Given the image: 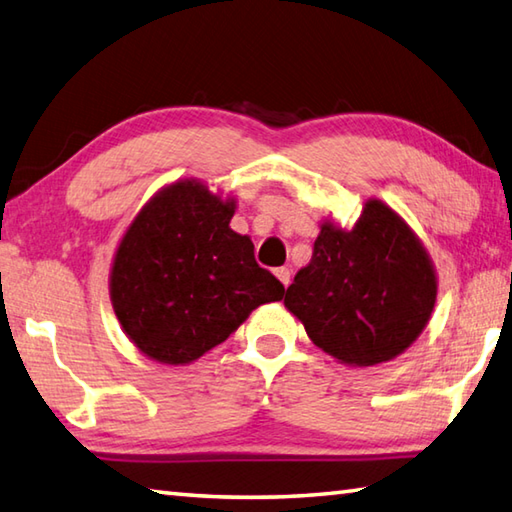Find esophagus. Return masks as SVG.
<instances>
[{
	"instance_id": "1",
	"label": "esophagus",
	"mask_w": 512,
	"mask_h": 512,
	"mask_svg": "<svg viewBox=\"0 0 512 512\" xmlns=\"http://www.w3.org/2000/svg\"><path fill=\"white\" fill-rule=\"evenodd\" d=\"M275 275H277L279 282H282L288 288V284H290V270L286 266H282V268L275 270Z\"/></svg>"
}]
</instances>
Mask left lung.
<instances>
[{"mask_svg":"<svg viewBox=\"0 0 512 512\" xmlns=\"http://www.w3.org/2000/svg\"><path fill=\"white\" fill-rule=\"evenodd\" d=\"M437 299L433 259L402 217L368 199L357 224H322L284 306L348 366L390 362L422 335Z\"/></svg>","mask_w":512,"mask_h":512,"instance_id":"left-lung-1","label":"left lung"}]
</instances>
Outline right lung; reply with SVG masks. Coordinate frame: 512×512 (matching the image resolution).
I'll return each instance as SVG.
<instances>
[{
  "label": "right lung",
  "instance_id": "right-lung-1",
  "mask_svg": "<svg viewBox=\"0 0 512 512\" xmlns=\"http://www.w3.org/2000/svg\"><path fill=\"white\" fill-rule=\"evenodd\" d=\"M237 202L179 179L139 210L115 250L110 302L139 353L184 366L222 344L284 286L230 228Z\"/></svg>",
  "mask_w": 512,
  "mask_h": 512
}]
</instances>
